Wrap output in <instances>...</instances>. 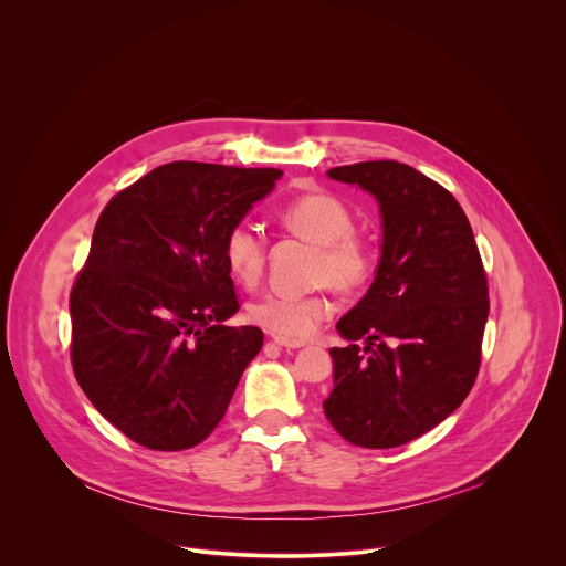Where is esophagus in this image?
Returning <instances> with one entry per match:
<instances>
[{
    "label": "esophagus",
    "instance_id": "esophagus-1",
    "mask_svg": "<svg viewBox=\"0 0 566 566\" xmlns=\"http://www.w3.org/2000/svg\"><path fill=\"white\" fill-rule=\"evenodd\" d=\"M277 347H282V349H300V347H304V343L302 340H284V338H275L273 340Z\"/></svg>",
    "mask_w": 566,
    "mask_h": 566
}]
</instances>
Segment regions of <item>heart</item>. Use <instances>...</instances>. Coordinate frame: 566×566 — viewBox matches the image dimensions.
Instances as JSON below:
<instances>
[{
    "instance_id": "b5f03b06",
    "label": "heart",
    "mask_w": 566,
    "mask_h": 566,
    "mask_svg": "<svg viewBox=\"0 0 566 566\" xmlns=\"http://www.w3.org/2000/svg\"><path fill=\"white\" fill-rule=\"evenodd\" d=\"M280 219L286 230L315 244L308 280L319 284L302 295L264 293L249 302L247 315L264 332L297 340L315 332L332 313L327 284L340 293L363 289L376 269L369 241L354 230V214L345 201L329 192H306L291 199ZM223 262L230 277L241 286H255L266 269V239L253 223H234L223 239Z\"/></svg>"
}]
</instances>
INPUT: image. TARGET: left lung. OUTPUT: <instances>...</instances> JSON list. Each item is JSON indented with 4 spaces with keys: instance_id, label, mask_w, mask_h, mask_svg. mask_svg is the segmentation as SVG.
Masks as SVG:
<instances>
[{
    "instance_id": "obj_1",
    "label": "left lung",
    "mask_w": 566,
    "mask_h": 566,
    "mask_svg": "<svg viewBox=\"0 0 566 566\" xmlns=\"http://www.w3.org/2000/svg\"><path fill=\"white\" fill-rule=\"evenodd\" d=\"M327 175L376 197L382 247L369 291L338 319L349 345L332 349L334 389L322 408L349 443L396 448L470 394L491 308L486 271L459 201L419 170L365 160Z\"/></svg>"
}]
</instances>
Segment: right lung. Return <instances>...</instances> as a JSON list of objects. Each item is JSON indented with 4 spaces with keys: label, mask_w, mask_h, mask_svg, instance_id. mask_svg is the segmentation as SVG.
Instances as JSON below:
<instances>
[{
    "label": "right lung",
    "mask_w": 566,
    "mask_h": 566,
    "mask_svg": "<svg viewBox=\"0 0 566 566\" xmlns=\"http://www.w3.org/2000/svg\"><path fill=\"white\" fill-rule=\"evenodd\" d=\"M282 170L158 166L101 212L71 297V365L94 408L149 450L201 443L223 419L258 327L237 313L223 239Z\"/></svg>",
    "instance_id": "add662e5"
}]
</instances>
